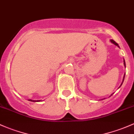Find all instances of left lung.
<instances>
[{"label": "left lung", "mask_w": 134, "mask_h": 134, "mask_svg": "<svg viewBox=\"0 0 134 134\" xmlns=\"http://www.w3.org/2000/svg\"><path fill=\"white\" fill-rule=\"evenodd\" d=\"M110 41H111V42L113 43H114V44H116V45L118 46V44L117 43H116V41H114V40H110ZM118 47H119V46H118ZM124 65H125V66H126V65H125V61H124ZM124 78H125V76H124ZM123 80H124V79H123ZM122 83H123V82H122ZM122 83H121V84H122ZM111 95H112V94H111Z\"/></svg>", "instance_id": "obj_1"}]
</instances>
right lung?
<instances>
[{
    "instance_id": "1",
    "label": "right lung",
    "mask_w": 134,
    "mask_h": 134,
    "mask_svg": "<svg viewBox=\"0 0 134 134\" xmlns=\"http://www.w3.org/2000/svg\"><path fill=\"white\" fill-rule=\"evenodd\" d=\"M31 102H40V100H29Z\"/></svg>"
}]
</instances>
